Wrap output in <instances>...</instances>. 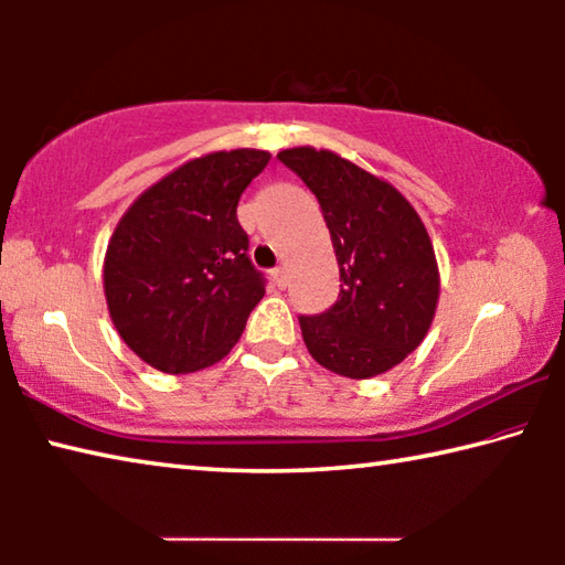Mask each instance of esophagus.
<instances>
[{"mask_svg": "<svg viewBox=\"0 0 565 565\" xmlns=\"http://www.w3.org/2000/svg\"><path fill=\"white\" fill-rule=\"evenodd\" d=\"M271 276H274V284L279 286V289H286V284H289V276H286L284 266H276V269L271 271Z\"/></svg>", "mask_w": 565, "mask_h": 565, "instance_id": "1", "label": "esophagus"}]
</instances>
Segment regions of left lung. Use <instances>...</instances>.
Masks as SVG:
<instances>
[{
    "mask_svg": "<svg viewBox=\"0 0 565 565\" xmlns=\"http://www.w3.org/2000/svg\"><path fill=\"white\" fill-rule=\"evenodd\" d=\"M276 157L319 199L341 274L337 303L299 317L306 349L339 376L386 374L424 341L436 313L441 279L424 222L388 181L329 149Z\"/></svg>",
    "mask_w": 565,
    "mask_h": 565,
    "instance_id": "obj_1",
    "label": "left lung"
}]
</instances>
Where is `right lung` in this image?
Here are the masks:
<instances>
[{
  "label": "right lung",
  "mask_w": 565,
  "mask_h": 565,
  "mask_svg": "<svg viewBox=\"0 0 565 565\" xmlns=\"http://www.w3.org/2000/svg\"><path fill=\"white\" fill-rule=\"evenodd\" d=\"M262 149L191 159L119 218L104 256V296L124 343L164 374L222 361L264 296L236 206L269 164Z\"/></svg>",
  "instance_id": "right-lung-1"
}]
</instances>
